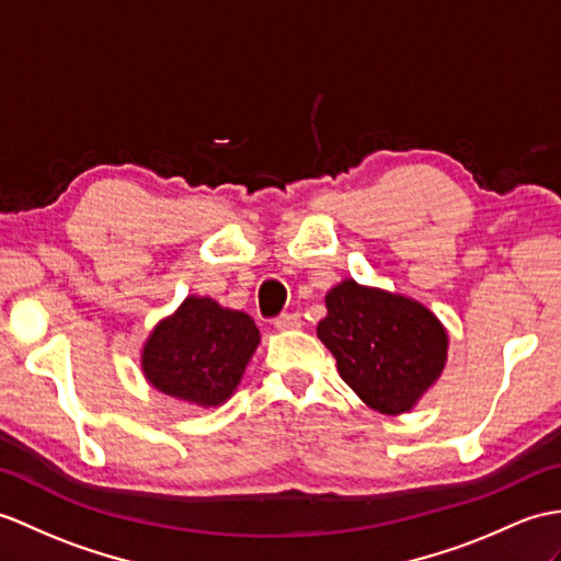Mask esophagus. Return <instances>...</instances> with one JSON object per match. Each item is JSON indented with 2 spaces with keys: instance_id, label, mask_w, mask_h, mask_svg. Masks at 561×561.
Instances as JSON below:
<instances>
[{
  "instance_id": "esophagus-1",
  "label": "esophagus",
  "mask_w": 561,
  "mask_h": 561,
  "mask_svg": "<svg viewBox=\"0 0 561 561\" xmlns=\"http://www.w3.org/2000/svg\"><path fill=\"white\" fill-rule=\"evenodd\" d=\"M275 328L279 332H286V330H298L301 328V316H296V312H284V316H279L275 320Z\"/></svg>"
}]
</instances>
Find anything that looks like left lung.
<instances>
[{"label": "left lung", "mask_w": 561, "mask_h": 561, "mask_svg": "<svg viewBox=\"0 0 561 561\" xmlns=\"http://www.w3.org/2000/svg\"><path fill=\"white\" fill-rule=\"evenodd\" d=\"M320 342L342 380L377 413L413 411L447 366L449 334L433 310L411 296L342 279L324 296Z\"/></svg>", "instance_id": "8db88e82"}]
</instances>
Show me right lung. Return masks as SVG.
Segmentation results:
<instances>
[{"label":"right lung","instance_id":"add662e5","mask_svg":"<svg viewBox=\"0 0 561 561\" xmlns=\"http://www.w3.org/2000/svg\"><path fill=\"white\" fill-rule=\"evenodd\" d=\"M257 346L260 330L249 312L191 294L150 330L140 370L158 392L217 409L237 392Z\"/></svg>","mask_w":561,"mask_h":561}]
</instances>
